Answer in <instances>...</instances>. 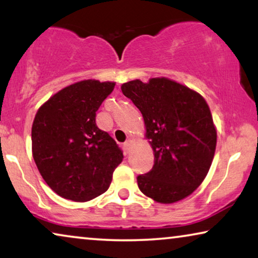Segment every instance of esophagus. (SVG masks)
<instances>
[{"instance_id": "obj_1", "label": "esophagus", "mask_w": 258, "mask_h": 258, "mask_svg": "<svg viewBox=\"0 0 258 258\" xmlns=\"http://www.w3.org/2000/svg\"><path fill=\"white\" fill-rule=\"evenodd\" d=\"M132 144H133V140H130V139L128 141H125L124 144H123V146H124V149H125L126 153H129V151L132 150Z\"/></svg>"}]
</instances>
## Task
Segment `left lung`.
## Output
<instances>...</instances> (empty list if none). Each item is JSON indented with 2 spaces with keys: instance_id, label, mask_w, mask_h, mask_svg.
Returning <instances> with one entry per match:
<instances>
[{
  "instance_id": "1",
  "label": "left lung",
  "mask_w": 258,
  "mask_h": 258,
  "mask_svg": "<svg viewBox=\"0 0 258 258\" xmlns=\"http://www.w3.org/2000/svg\"><path fill=\"white\" fill-rule=\"evenodd\" d=\"M121 89L140 109L155 156L153 169L137 176L140 190L163 204L191 195L206 178L216 149L217 133L206 100L167 77L129 81Z\"/></svg>"
}]
</instances>
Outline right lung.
Masks as SVG:
<instances>
[{
    "label": "right lung",
    "instance_id": "1",
    "mask_svg": "<svg viewBox=\"0 0 258 258\" xmlns=\"http://www.w3.org/2000/svg\"><path fill=\"white\" fill-rule=\"evenodd\" d=\"M115 82L84 80L63 88L38 109L31 128L36 167L63 199L86 202L105 192L123 153L96 125V111Z\"/></svg>",
    "mask_w": 258,
    "mask_h": 258
}]
</instances>
